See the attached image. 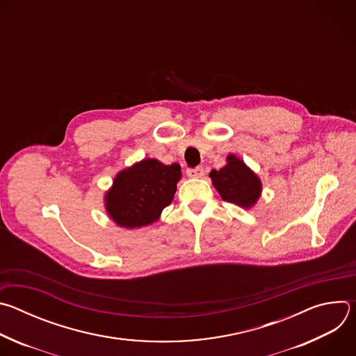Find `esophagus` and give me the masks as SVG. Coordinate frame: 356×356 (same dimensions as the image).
I'll return each instance as SVG.
<instances>
[{
    "label": "esophagus",
    "instance_id": "34e87169",
    "mask_svg": "<svg viewBox=\"0 0 356 356\" xmlns=\"http://www.w3.org/2000/svg\"><path fill=\"white\" fill-rule=\"evenodd\" d=\"M186 173H187V176H190V177H201L202 175H204V169H202L201 166H197V168H187Z\"/></svg>",
    "mask_w": 356,
    "mask_h": 356
}]
</instances>
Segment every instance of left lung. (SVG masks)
I'll return each instance as SVG.
<instances>
[{"label":"left lung","mask_w":356,"mask_h":356,"mask_svg":"<svg viewBox=\"0 0 356 356\" xmlns=\"http://www.w3.org/2000/svg\"><path fill=\"white\" fill-rule=\"evenodd\" d=\"M210 177L222 200L239 207H252L261 195V180L234 155L228 156L224 168L211 170Z\"/></svg>","instance_id":"8db88e82"}]
</instances>
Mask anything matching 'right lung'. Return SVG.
<instances>
[{
  "instance_id": "1",
  "label": "right lung",
  "mask_w": 356,
  "mask_h": 356,
  "mask_svg": "<svg viewBox=\"0 0 356 356\" xmlns=\"http://www.w3.org/2000/svg\"><path fill=\"white\" fill-rule=\"evenodd\" d=\"M180 166L143 159L117 175L106 195L110 217L121 227L139 228L155 222L173 200L180 180Z\"/></svg>"
}]
</instances>
